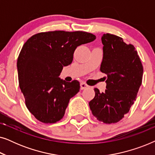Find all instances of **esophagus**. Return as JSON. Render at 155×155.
<instances>
[{
	"label": "esophagus",
	"mask_w": 155,
	"mask_h": 155,
	"mask_svg": "<svg viewBox=\"0 0 155 155\" xmlns=\"http://www.w3.org/2000/svg\"><path fill=\"white\" fill-rule=\"evenodd\" d=\"M88 87L89 86L86 83H84V82H81V83H80V89H81V90H84V89H87Z\"/></svg>",
	"instance_id": "obj_1"
}]
</instances>
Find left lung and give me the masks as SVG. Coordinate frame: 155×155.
Returning a JSON list of instances; mask_svg holds the SVG:
<instances>
[{
  "label": "left lung",
  "instance_id": "8db88e82",
  "mask_svg": "<svg viewBox=\"0 0 155 155\" xmlns=\"http://www.w3.org/2000/svg\"><path fill=\"white\" fill-rule=\"evenodd\" d=\"M103 59L100 71L107 74L104 92L94 88V98L89 102L99 121L117 123L130 110L142 84L143 67L132 44L118 36L104 34L101 37Z\"/></svg>",
  "mask_w": 155,
  "mask_h": 155
}]
</instances>
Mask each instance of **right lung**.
<instances>
[{
    "label": "right lung",
    "mask_w": 155,
    "mask_h": 155,
    "mask_svg": "<svg viewBox=\"0 0 155 155\" xmlns=\"http://www.w3.org/2000/svg\"><path fill=\"white\" fill-rule=\"evenodd\" d=\"M95 39L85 31H54L33 35L23 45L17 62L19 85L27 108L39 121L54 124L63 117L80 86L59 75L73 62L75 48Z\"/></svg>",
    "instance_id": "add662e5"
}]
</instances>
